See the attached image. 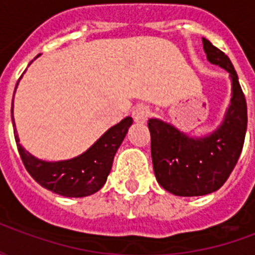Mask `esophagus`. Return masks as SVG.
<instances>
[{
  "label": "esophagus",
  "instance_id": "34e87169",
  "mask_svg": "<svg viewBox=\"0 0 255 255\" xmlns=\"http://www.w3.org/2000/svg\"><path fill=\"white\" fill-rule=\"evenodd\" d=\"M149 116H150V109L147 108V106L139 105L132 111L133 120H135V123H139V124H143V123H146V120L149 119Z\"/></svg>",
  "mask_w": 255,
  "mask_h": 255
}]
</instances>
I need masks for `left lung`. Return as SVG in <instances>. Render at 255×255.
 Returning <instances> with one entry per match:
<instances>
[{
    "label": "left lung",
    "instance_id": "obj_1",
    "mask_svg": "<svg viewBox=\"0 0 255 255\" xmlns=\"http://www.w3.org/2000/svg\"><path fill=\"white\" fill-rule=\"evenodd\" d=\"M208 61L230 73L231 100L223 120L206 135H192L161 119H149L151 160L157 182L177 197L217 191L230 177L243 149L247 129L246 98L228 56L202 38Z\"/></svg>",
    "mask_w": 255,
    "mask_h": 255
}]
</instances>
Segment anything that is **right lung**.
Masks as SVG:
<instances>
[{"instance_id": "right-lung-1", "label": "right lung", "mask_w": 255, "mask_h": 255, "mask_svg": "<svg viewBox=\"0 0 255 255\" xmlns=\"http://www.w3.org/2000/svg\"><path fill=\"white\" fill-rule=\"evenodd\" d=\"M39 56L41 54H38L35 58ZM10 113H12L14 140L25 169L42 187L67 198L89 197L104 187L106 179L111 173L116 151L123 143L128 132V128L131 127L133 122L132 117H126L124 120L117 123L116 126H113L102 133L86 151L73 158L46 161L36 158L35 155L31 154L28 150H25L20 144L13 119V101H12Z\"/></svg>"}]
</instances>
